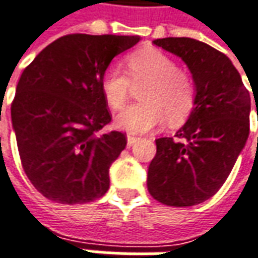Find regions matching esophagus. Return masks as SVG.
I'll use <instances>...</instances> for the list:
<instances>
[{
    "label": "esophagus",
    "mask_w": 258,
    "mask_h": 258,
    "mask_svg": "<svg viewBox=\"0 0 258 258\" xmlns=\"http://www.w3.org/2000/svg\"><path fill=\"white\" fill-rule=\"evenodd\" d=\"M138 140H140L138 137L133 136V134H127V144H128V147L134 145V144H136Z\"/></svg>",
    "instance_id": "34e87169"
}]
</instances>
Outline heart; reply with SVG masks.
Returning a JSON list of instances; mask_svg holds the SVG:
<instances>
[{
    "label": "heart",
    "mask_w": 258,
    "mask_h": 258,
    "mask_svg": "<svg viewBox=\"0 0 258 258\" xmlns=\"http://www.w3.org/2000/svg\"><path fill=\"white\" fill-rule=\"evenodd\" d=\"M127 75L117 66L104 70L100 80L101 94L113 110L128 101L133 85H144L143 103L127 107L115 124L128 133H147L169 117L172 124L185 121L196 104V85L190 73L158 49H140L125 59Z\"/></svg>",
    "instance_id": "heart-1"
}]
</instances>
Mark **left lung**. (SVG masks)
Wrapping results in <instances>:
<instances>
[{"label": "left lung", "instance_id": "left-lung-1", "mask_svg": "<svg viewBox=\"0 0 258 258\" xmlns=\"http://www.w3.org/2000/svg\"><path fill=\"white\" fill-rule=\"evenodd\" d=\"M179 56L196 85V104L176 140H155L148 166V192L158 202L186 208L208 201L232 172L250 133V93L232 60L190 38L155 39ZM255 99V97H254Z\"/></svg>", "mask_w": 258, "mask_h": 258}]
</instances>
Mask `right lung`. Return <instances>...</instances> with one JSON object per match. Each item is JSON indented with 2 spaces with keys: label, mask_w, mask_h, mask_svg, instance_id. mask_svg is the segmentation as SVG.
I'll return each instance as SVG.
<instances>
[{
  "label": "right lung",
  "mask_w": 258,
  "mask_h": 258,
  "mask_svg": "<svg viewBox=\"0 0 258 258\" xmlns=\"http://www.w3.org/2000/svg\"><path fill=\"white\" fill-rule=\"evenodd\" d=\"M140 36L72 33L26 66L11 104L12 127L28 179L63 205L96 201L110 186L108 169L127 145L111 121L100 80L113 57Z\"/></svg>",
  "instance_id": "obj_1"
}]
</instances>
